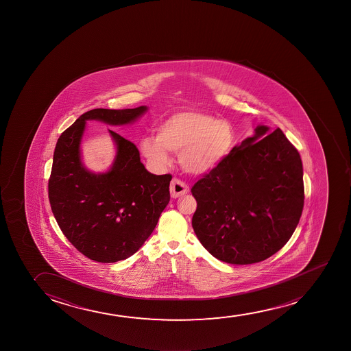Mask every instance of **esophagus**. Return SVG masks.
Returning a JSON list of instances; mask_svg holds the SVG:
<instances>
[{
	"instance_id": "1",
	"label": "esophagus",
	"mask_w": 351,
	"mask_h": 351,
	"mask_svg": "<svg viewBox=\"0 0 351 351\" xmlns=\"http://www.w3.org/2000/svg\"><path fill=\"white\" fill-rule=\"evenodd\" d=\"M169 191H171V197L172 198H178V197L184 196L189 192V186L185 182L176 179L171 182V186H169Z\"/></svg>"
}]
</instances>
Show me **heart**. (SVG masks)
Returning a JSON list of instances; mask_svg holds the SVG:
<instances>
[{"label": "heart", "mask_w": 351, "mask_h": 351, "mask_svg": "<svg viewBox=\"0 0 351 351\" xmlns=\"http://www.w3.org/2000/svg\"><path fill=\"white\" fill-rule=\"evenodd\" d=\"M233 125L199 111H182L166 118L155 136H145L140 150L150 164L165 169L171 162L169 152L179 154L187 173L203 176L217 169L233 150Z\"/></svg>", "instance_id": "obj_1"}]
</instances>
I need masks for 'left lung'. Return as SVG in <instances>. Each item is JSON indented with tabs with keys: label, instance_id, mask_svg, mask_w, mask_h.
Wrapping results in <instances>:
<instances>
[{
	"label": "left lung",
	"instance_id": "1",
	"mask_svg": "<svg viewBox=\"0 0 351 351\" xmlns=\"http://www.w3.org/2000/svg\"><path fill=\"white\" fill-rule=\"evenodd\" d=\"M192 227L219 261H265L288 243L304 208L299 152L280 129L258 124L213 172L192 187Z\"/></svg>",
	"mask_w": 351,
	"mask_h": 351
}]
</instances>
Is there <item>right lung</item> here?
Wrapping results in <instances>:
<instances>
[{
  "instance_id": "add662e5",
  "label": "right lung",
  "mask_w": 351,
  "mask_h": 351,
  "mask_svg": "<svg viewBox=\"0 0 351 351\" xmlns=\"http://www.w3.org/2000/svg\"><path fill=\"white\" fill-rule=\"evenodd\" d=\"M147 111V106L94 108L57 141L49 180L52 213L66 238L95 262H118L140 250L169 204L172 176L148 172L136 145L110 129L112 164L105 172L87 169L81 150L87 122L129 125Z\"/></svg>"
}]
</instances>
